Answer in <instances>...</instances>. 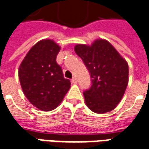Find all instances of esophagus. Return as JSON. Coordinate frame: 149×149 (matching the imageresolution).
<instances>
[{"instance_id":"obj_1","label":"esophagus","mask_w":149,"mask_h":149,"mask_svg":"<svg viewBox=\"0 0 149 149\" xmlns=\"http://www.w3.org/2000/svg\"><path fill=\"white\" fill-rule=\"evenodd\" d=\"M71 82H72V84H77V78H76V77H72V79H71Z\"/></svg>"}]
</instances>
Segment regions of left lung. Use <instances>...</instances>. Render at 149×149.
I'll return each instance as SVG.
<instances>
[{"label": "left lung", "instance_id": "1", "mask_svg": "<svg viewBox=\"0 0 149 149\" xmlns=\"http://www.w3.org/2000/svg\"><path fill=\"white\" fill-rule=\"evenodd\" d=\"M74 50L91 77V87L84 92L87 106L99 114L113 110L127 87L129 68L127 61L105 39L95 40L91 45L78 44Z\"/></svg>", "mask_w": 149, "mask_h": 149}]
</instances>
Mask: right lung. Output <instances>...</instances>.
Masks as SVG:
<instances>
[{
    "label": "right lung",
    "instance_id": "1",
    "mask_svg": "<svg viewBox=\"0 0 149 149\" xmlns=\"http://www.w3.org/2000/svg\"><path fill=\"white\" fill-rule=\"evenodd\" d=\"M60 49L53 40H41L30 48L19 65V78L25 96L44 112L56 109L71 85L56 62Z\"/></svg>",
    "mask_w": 149,
    "mask_h": 149
}]
</instances>
